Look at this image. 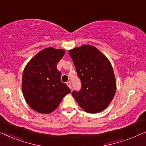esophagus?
Here are the masks:
<instances>
[{
	"label": "esophagus",
	"instance_id": "1",
	"mask_svg": "<svg viewBox=\"0 0 146 146\" xmlns=\"http://www.w3.org/2000/svg\"><path fill=\"white\" fill-rule=\"evenodd\" d=\"M67 86L69 87L70 89H71V88H72V86H71V82H70V81H67Z\"/></svg>",
	"mask_w": 146,
	"mask_h": 146
}]
</instances>
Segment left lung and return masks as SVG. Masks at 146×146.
Masks as SVG:
<instances>
[{"mask_svg":"<svg viewBox=\"0 0 146 146\" xmlns=\"http://www.w3.org/2000/svg\"><path fill=\"white\" fill-rule=\"evenodd\" d=\"M80 79L81 88L72 96L83 110L96 113L104 110L113 98L116 82L109 60L98 48L83 45L69 51Z\"/></svg>","mask_w":146,"mask_h":146,"instance_id":"obj_1","label":"left lung"}]
</instances>
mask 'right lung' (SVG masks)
Listing matches in <instances>:
<instances>
[{
  "label": "right lung",
  "mask_w": 146,
  "mask_h": 146,
  "mask_svg": "<svg viewBox=\"0 0 146 146\" xmlns=\"http://www.w3.org/2000/svg\"><path fill=\"white\" fill-rule=\"evenodd\" d=\"M63 49L49 47L40 50L29 62L23 73L22 90L26 102L40 113H50L58 108L71 89L61 81L57 63Z\"/></svg>",
  "instance_id": "add662e5"
}]
</instances>
